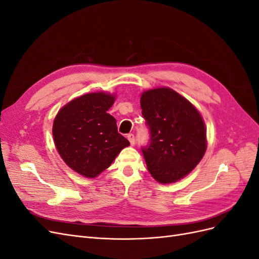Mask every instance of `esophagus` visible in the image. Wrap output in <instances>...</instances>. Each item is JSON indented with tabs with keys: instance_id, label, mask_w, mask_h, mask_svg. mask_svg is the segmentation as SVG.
I'll return each mask as SVG.
<instances>
[{
	"instance_id": "1",
	"label": "esophagus",
	"mask_w": 259,
	"mask_h": 259,
	"mask_svg": "<svg viewBox=\"0 0 259 259\" xmlns=\"http://www.w3.org/2000/svg\"><path fill=\"white\" fill-rule=\"evenodd\" d=\"M127 139H128V142L131 143L132 146L135 145V136H134V135H133V134H128V135H127Z\"/></svg>"
}]
</instances>
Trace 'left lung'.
I'll list each match as a JSON object with an SVG mask.
<instances>
[{
  "instance_id": "1",
  "label": "left lung",
  "mask_w": 259,
  "mask_h": 259,
  "mask_svg": "<svg viewBox=\"0 0 259 259\" xmlns=\"http://www.w3.org/2000/svg\"><path fill=\"white\" fill-rule=\"evenodd\" d=\"M143 115L150 145L143 149L149 173L161 184L178 182L198 165L207 147L206 127L198 109L169 88L145 91Z\"/></svg>"
}]
</instances>
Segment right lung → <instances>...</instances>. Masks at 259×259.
Instances as JSON below:
<instances>
[{"mask_svg":"<svg viewBox=\"0 0 259 259\" xmlns=\"http://www.w3.org/2000/svg\"><path fill=\"white\" fill-rule=\"evenodd\" d=\"M114 94H85L69 101L55 116L53 137L57 151L76 173L95 178L111 165L128 140L117 133L116 121L107 111Z\"/></svg>","mask_w":259,"mask_h":259,"instance_id":"right-lung-1","label":"right lung"}]
</instances>
